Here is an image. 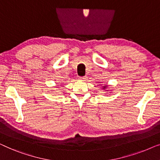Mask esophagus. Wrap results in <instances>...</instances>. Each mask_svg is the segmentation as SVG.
Instances as JSON below:
<instances>
[{"instance_id": "34e87169", "label": "esophagus", "mask_w": 160, "mask_h": 160, "mask_svg": "<svg viewBox=\"0 0 160 160\" xmlns=\"http://www.w3.org/2000/svg\"><path fill=\"white\" fill-rule=\"evenodd\" d=\"M86 80H88V77H80L79 78V80H81V81H85Z\"/></svg>"}]
</instances>
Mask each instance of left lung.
I'll return each mask as SVG.
<instances>
[{"label": "left lung", "instance_id": "obj_1", "mask_svg": "<svg viewBox=\"0 0 160 160\" xmlns=\"http://www.w3.org/2000/svg\"><path fill=\"white\" fill-rule=\"evenodd\" d=\"M106 88H107V85H104V86H103V89H105Z\"/></svg>", "mask_w": 160, "mask_h": 160}]
</instances>
